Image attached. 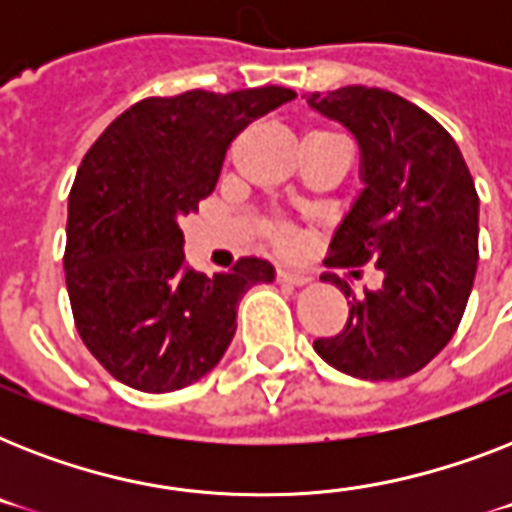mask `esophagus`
<instances>
[{"label": "esophagus", "instance_id": "obj_1", "mask_svg": "<svg viewBox=\"0 0 512 512\" xmlns=\"http://www.w3.org/2000/svg\"><path fill=\"white\" fill-rule=\"evenodd\" d=\"M276 281L279 284H289V287H303L311 281V276H305L300 271H289V268H276Z\"/></svg>", "mask_w": 512, "mask_h": 512}]
</instances>
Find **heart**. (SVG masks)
<instances>
[{
    "label": "heart",
    "mask_w": 512,
    "mask_h": 512,
    "mask_svg": "<svg viewBox=\"0 0 512 512\" xmlns=\"http://www.w3.org/2000/svg\"><path fill=\"white\" fill-rule=\"evenodd\" d=\"M321 138H340L337 132L332 130H311L305 135V140H321ZM260 231L265 233V239L271 244L276 252L281 255H289V252H295L300 247V231H297L295 225L284 220L281 215H268L260 220Z\"/></svg>",
    "instance_id": "heart-1"
}]
</instances>
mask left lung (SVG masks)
Wrapping results in <instances>:
<instances>
[{"instance_id":"obj_1","label":"left lung","mask_w":512,"mask_h":512,"mask_svg":"<svg viewBox=\"0 0 512 512\" xmlns=\"http://www.w3.org/2000/svg\"><path fill=\"white\" fill-rule=\"evenodd\" d=\"M316 111L361 143L364 183L329 244V265L374 263L382 287L348 300V321L313 340L329 366L361 380H401L420 372L457 332L478 265V193L468 164L441 124L396 92L340 87L308 92Z\"/></svg>"}]
</instances>
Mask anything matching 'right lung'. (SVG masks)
Instances as JSON below:
<instances>
[{
    "label": "right lung",
    "instance_id": "1",
    "mask_svg": "<svg viewBox=\"0 0 512 512\" xmlns=\"http://www.w3.org/2000/svg\"><path fill=\"white\" fill-rule=\"evenodd\" d=\"M292 98L289 87L146 98L84 154L63 268L76 332L111 377L143 393L191 385L231 345L244 292L273 281L257 257L212 279L185 268L177 220L215 191L233 138Z\"/></svg>",
    "mask_w": 512,
    "mask_h": 512
}]
</instances>
